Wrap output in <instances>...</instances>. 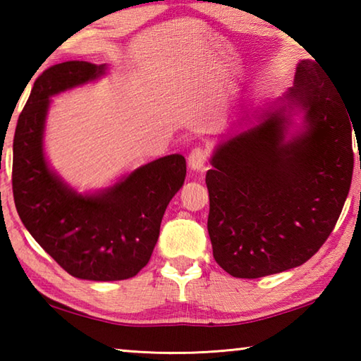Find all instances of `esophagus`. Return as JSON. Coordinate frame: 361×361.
<instances>
[{"label": "esophagus", "instance_id": "34e87169", "mask_svg": "<svg viewBox=\"0 0 361 361\" xmlns=\"http://www.w3.org/2000/svg\"><path fill=\"white\" fill-rule=\"evenodd\" d=\"M205 161H207V151L204 148H194L188 156V164L191 170H204L205 167Z\"/></svg>", "mask_w": 361, "mask_h": 361}]
</instances>
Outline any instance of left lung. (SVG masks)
I'll return each mask as SVG.
<instances>
[{
    "instance_id": "left-lung-1",
    "label": "left lung",
    "mask_w": 361,
    "mask_h": 361,
    "mask_svg": "<svg viewBox=\"0 0 361 361\" xmlns=\"http://www.w3.org/2000/svg\"><path fill=\"white\" fill-rule=\"evenodd\" d=\"M349 116L323 68L301 60L293 87L255 114L258 124L216 146L207 228L213 258L232 277L288 271L325 243L352 183Z\"/></svg>"
}]
</instances>
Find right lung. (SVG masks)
Masks as SVG:
<instances>
[{
  "label": "right lung",
  "instance_id": "1",
  "mask_svg": "<svg viewBox=\"0 0 361 361\" xmlns=\"http://www.w3.org/2000/svg\"><path fill=\"white\" fill-rule=\"evenodd\" d=\"M106 65L63 62L38 76L17 121L12 192L22 223L70 276L126 280L148 264L164 213L186 176L181 154L159 157L113 186L78 194L49 167L44 127L51 97L105 75Z\"/></svg>",
  "mask_w": 361,
  "mask_h": 361
}]
</instances>
